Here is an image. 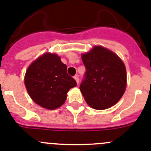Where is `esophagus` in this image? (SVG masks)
I'll list each match as a JSON object with an SVG mask.
<instances>
[{
    "mask_svg": "<svg viewBox=\"0 0 151 151\" xmlns=\"http://www.w3.org/2000/svg\"><path fill=\"white\" fill-rule=\"evenodd\" d=\"M74 78H75V80L76 81V83H77V84H78V82H79V78H78V76H75Z\"/></svg>",
    "mask_w": 151,
    "mask_h": 151,
    "instance_id": "1",
    "label": "esophagus"
}]
</instances>
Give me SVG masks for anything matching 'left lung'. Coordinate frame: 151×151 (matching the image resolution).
Segmentation results:
<instances>
[{"mask_svg":"<svg viewBox=\"0 0 151 151\" xmlns=\"http://www.w3.org/2000/svg\"><path fill=\"white\" fill-rule=\"evenodd\" d=\"M82 59L86 73L79 89L87 104L99 110L115 105L127 87L123 61L102 46H94L90 52L82 55Z\"/></svg>","mask_w":151,"mask_h":151,"instance_id":"obj_1","label":"left lung"}]
</instances>
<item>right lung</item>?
<instances>
[{
    "mask_svg": "<svg viewBox=\"0 0 151 151\" xmlns=\"http://www.w3.org/2000/svg\"><path fill=\"white\" fill-rule=\"evenodd\" d=\"M30 97L40 106L55 109L65 103L76 82L67 73L66 65L56 54L45 53L30 65L24 76Z\"/></svg>",
    "mask_w": 151,
    "mask_h": 151,
    "instance_id": "obj_1",
    "label": "right lung"
}]
</instances>
